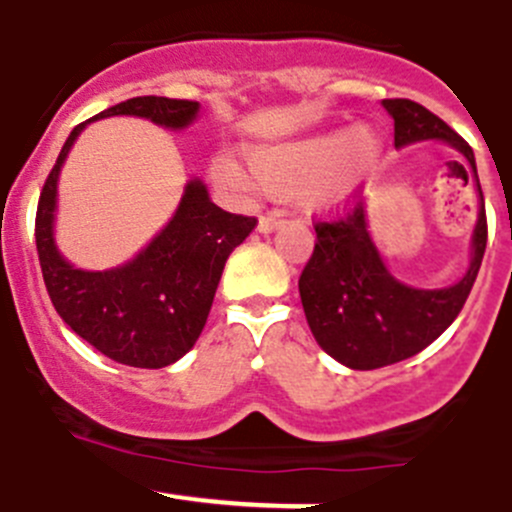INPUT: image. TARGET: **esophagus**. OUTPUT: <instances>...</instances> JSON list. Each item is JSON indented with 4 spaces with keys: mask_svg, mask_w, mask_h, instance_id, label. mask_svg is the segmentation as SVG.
I'll list each match as a JSON object with an SVG mask.
<instances>
[{
    "mask_svg": "<svg viewBox=\"0 0 512 512\" xmlns=\"http://www.w3.org/2000/svg\"><path fill=\"white\" fill-rule=\"evenodd\" d=\"M280 216H283V214H280V211H273V214L262 216L260 224H257V229H260L262 234H270L280 224Z\"/></svg>",
    "mask_w": 512,
    "mask_h": 512,
    "instance_id": "1",
    "label": "esophagus"
}]
</instances>
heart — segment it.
Returning a JSON list of instances; mask_svg holds the SVG:
<instances>
[{
	"instance_id": "heart-1",
	"label": "heart",
	"mask_w": 512,
	"mask_h": 512,
	"mask_svg": "<svg viewBox=\"0 0 512 512\" xmlns=\"http://www.w3.org/2000/svg\"><path fill=\"white\" fill-rule=\"evenodd\" d=\"M382 142L367 127L334 130L285 145L257 147L250 153L252 178L260 188L283 196L306 193L316 206H336L352 199L372 176ZM214 178L237 191L252 186L250 176L229 155L214 160Z\"/></svg>"
}]
</instances>
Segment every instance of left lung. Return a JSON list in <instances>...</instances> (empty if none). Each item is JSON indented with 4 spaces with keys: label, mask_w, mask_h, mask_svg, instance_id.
<instances>
[{
    "label": "left lung",
    "mask_w": 512,
    "mask_h": 512,
    "mask_svg": "<svg viewBox=\"0 0 512 512\" xmlns=\"http://www.w3.org/2000/svg\"><path fill=\"white\" fill-rule=\"evenodd\" d=\"M382 104L395 119V147L418 140L449 142L467 158L480 188L472 147L444 119L411 99H385ZM313 229V255L298 278L303 313L319 347L352 370L395 365L439 339L464 308L487 247L482 199L467 275L449 288L416 290L398 283L382 265L367 234L365 204L359 193H354V206L342 216L316 222Z\"/></svg>",
    "instance_id": "left-lung-1"
}]
</instances>
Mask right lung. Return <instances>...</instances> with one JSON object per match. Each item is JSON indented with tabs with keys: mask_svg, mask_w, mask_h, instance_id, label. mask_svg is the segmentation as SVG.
I'll list each match as a JSON object with an SVG mask.
<instances>
[{
	"mask_svg": "<svg viewBox=\"0 0 512 512\" xmlns=\"http://www.w3.org/2000/svg\"><path fill=\"white\" fill-rule=\"evenodd\" d=\"M196 112L199 101L135 96L94 119L135 114L181 130ZM84 127L86 122L73 127L40 191L35 242L45 288L58 316L101 354L119 365L168 367L196 344L209 319L224 262L250 237L257 219L219 209L204 183L191 181L176 216L135 260L104 273L76 270L53 245V211L58 173Z\"/></svg>",
	"mask_w": 512,
	"mask_h": 512,
	"instance_id": "right-lung-1",
	"label": "right lung"
}]
</instances>
